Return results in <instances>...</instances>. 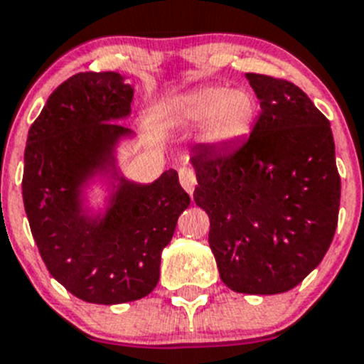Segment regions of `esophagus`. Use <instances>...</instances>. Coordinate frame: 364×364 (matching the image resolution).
<instances>
[{
  "instance_id": "1",
  "label": "esophagus",
  "mask_w": 364,
  "mask_h": 364,
  "mask_svg": "<svg viewBox=\"0 0 364 364\" xmlns=\"http://www.w3.org/2000/svg\"><path fill=\"white\" fill-rule=\"evenodd\" d=\"M179 183H181L183 188H185L186 192L192 196L193 190H196V185H197V178H196V172H193V168H190V167L179 168Z\"/></svg>"
}]
</instances>
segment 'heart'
<instances>
[{
  "label": "heart",
  "mask_w": 364,
  "mask_h": 364,
  "mask_svg": "<svg viewBox=\"0 0 364 364\" xmlns=\"http://www.w3.org/2000/svg\"><path fill=\"white\" fill-rule=\"evenodd\" d=\"M256 112V100L249 90H228L217 85L171 97L161 107V115L172 124L204 122L203 139L211 146H228L243 139L252 128Z\"/></svg>",
  "instance_id": "obj_1"
}]
</instances>
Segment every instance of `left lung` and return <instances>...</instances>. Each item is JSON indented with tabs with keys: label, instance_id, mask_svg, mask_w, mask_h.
Listing matches in <instances>:
<instances>
[{
	"label": "left lung",
	"instance_id": "obj_1",
	"mask_svg": "<svg viewBox=\"0 0 364 364\" xmlns=\"http://www.w3.org/2000/svg\"><path fill=\"white\" fill-rule=\"evenodd\" d=\"M259 100L249 139L190 156L193 200L210 217L220 279L238 294H284L326 256L341 183L326 115L297 85L247 73Z\"/></svg>",
	"mask_w": 364,
	"mask_h": 364
}]
</instances>
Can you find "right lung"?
Wrapping results in <instances>:
<instances>
[{"label":"right lung","instance_id":"obj_1","mask_svg":"<svg viewBox=\"0 0 364 364\" xmlns=\"http://www.w3.org/2000/svg\"><path fill=\"white\" fill-rule=\"evenodd\" d=\"M119 73H77L49 96L28 132L23 200L49 274L92 304L146 297L160 279L161 250L188 208L178 172L135 183L121 174L117 149L132 129L133 87ZM96 178L107 185L105 210L84 206Z\"/></svg>","mask_w":364,"mask_h":364}]
</instances>
